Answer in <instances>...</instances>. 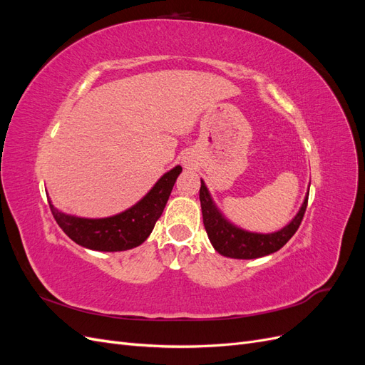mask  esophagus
<instances>
[{
  "label": "esophagus",
  "mask_w": 365,
  "mask_h": 365,
  "mask_svg": "<svg viewBox=\"0 0 365 365\" xmlns=\"http://www.w3.org/2000/svg\"><path fill=\"white\" fill-rule=\"evenodd\" d=\"M184 165H190V163L189 161H184Z\"/></svg>",
  "instance_id": "esophagus-1"
}]
</instances>
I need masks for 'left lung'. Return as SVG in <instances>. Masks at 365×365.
Returning a JSON list of instances; mask_svg holds the SVG:
<instances>
[{"label":"left lung","instance_id":"left-lung-1","mask_svg":"<svg viewBox=\"0 0 365 365\" xmlns=\"http://www.w3.org/2000/svg\"><path fill=\"white\" fill-rule=\"evenodd\" d=\"M307 197L309 189L300 210L283 228L272 231V233H257V231H250L231 222L216 205L204 180H201L200 189L204 227L213 248L225 257L245 260L264 257L268 254L279 251L295 235L306 212Z\"/></svg>","mask_w":365,"mask_h":365}]
</instances>
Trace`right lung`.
<instances>
[{
	"mask_svg": "<svg viewBox=\"0 0 365 365\" xmlns=\"http://www.w3.org/2000/svg\"><path fill=\"white\" fill-rule=\"evenodd\" d=\"M181 172V165H175L138 202L113 216L81 217L63 213L53 205L48 196L50 210L63 233L77 245L103 252L132 250L150 236Z\"/></svg>",
	"mask_w": 365,
	"mask_h": 365,
	"instance_id": "1",
	"label": "right lung"
}]
</instances>
